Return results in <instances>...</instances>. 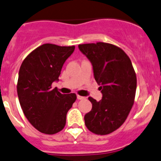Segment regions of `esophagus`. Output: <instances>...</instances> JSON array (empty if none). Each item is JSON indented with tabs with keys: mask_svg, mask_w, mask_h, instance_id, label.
<instances>
[{
	"mask_svg": "<svg viewBox=\"0 0 161 161\" xmlns=\"http://www.w3.org/2000/svg\"><path fill=\"white\" fill-rule=\"evenodd\" d=\"M77 98L79 99V100H82V99H85V97H82V96H80V95H77Z\"/></svg>",
	"mask_w": 161,
	"mask_h": 161,
	"instance_id": "esophagus-1",
	"label": "esophagus"
}]
</instances>
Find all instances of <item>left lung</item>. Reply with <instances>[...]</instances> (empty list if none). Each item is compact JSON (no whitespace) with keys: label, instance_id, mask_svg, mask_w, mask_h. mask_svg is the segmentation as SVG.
Returning a JSON list of instances; mask_svg holds the SVG:
<instances>
[{"label":"left lung","instance_id":"obj_1","mask_svg":"<svg viewBox=\"0 0 161 161\" xmlns=\"http://www.w3.org/2000/svg\"><path fill=\"white\" fill-rule=\"evenodd\" d=\"M93 65L103 94L97 102L89 97L92 109L84 117L86 128L97 135L113 133L125 121L134 103L136 76L130 57L114 44L103 42L79 44Z\"/></svg>","mask_w":161,"mask_h":161}]
</instances>
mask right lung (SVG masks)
I'll use <instances>...</instances> for the list:
<instances>
[{
	"label": "right lung",
	"instance_id": "right-lung-1",
	"mask_svg": "<svg viewBox=\"0 0 161 161\" xmlns=\"http://www.w3.org/2000/svg\"><path fill=\"white\" fill-rule=\"evenodd\" d=\"M75 46L44 43L24 59L19 70L17 94L25 117L37 130L55 134L64 128L69 109L77 96L52 88Z\"/></svg>",
	"mask_w": 161,
	"mask_h": 161
}]
</instances>
